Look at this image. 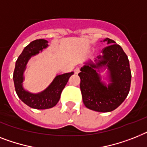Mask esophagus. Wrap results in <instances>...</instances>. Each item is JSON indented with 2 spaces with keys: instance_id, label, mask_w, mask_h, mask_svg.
Wrapping results in <instances>:
<instances>
[{
  "instance_id": "34e87169",
  "label": "esophagus",
  "mask_w": 147,
  "mask_h": 147,
  "mask_svg": "<svg viewBox=\"0 0 147 147\" xmlns=\"http://www.w3.org/2000/svg\"><path fill=\"white\" fill-rule=\"evenodd\" d=\"M74 72H75V74L78 75V74L80 72V69H78V68H76V69L74 70Z\"/></svg>"
}]
</instances>
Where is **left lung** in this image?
<instances>
[{
  "label": "left lung",
  "mask_w": 147,
  "mask_h": 147,
  "mask_svg": "<svg viewBox=\"0 0 147 147\" xmlns=\"http://www.w3.org/2000/svg\"><path fill=\"white\" fill-rule=\"evenodd\" d=\"M103 41L109 46L102 49L93 63L88 62L78 74L80 88L84 106L91 110L108 113L114 110L124 102L129 93L131 72L129 60L121 46L107 38ZM107 67L111 83L107 86L101 82L96 69Z\"/></svg>",
  "instance_id": "1"
}]
</instances>
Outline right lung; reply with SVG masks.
Here are the masks:
<instances>
[{
	"label": "right lung",
	"mask_w": 147,
	"mask_h": 147,
	"mask_svg": "<svg viewBox=\"0 0 147 147\" xmlns=\"http://www.w3.org/2000/svg\"><path fill=\"white\" fill-rule=\"evenodd\" d=\"M48 47V41L45 39H37L24 48L22 53L16 62L13 72V82L16 92L19 98L27 106L36 109H46L53 107L59 102L63 90L67 84L73 71L59 75L55 77L50 85L38 94H32L24 89L22 82L24 81V71L27 63L32 56L38 54L43 49Z\"/></svg>",
	"instance_id": "right-lung-1"
}]
</instances>
